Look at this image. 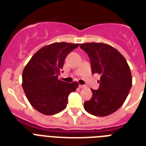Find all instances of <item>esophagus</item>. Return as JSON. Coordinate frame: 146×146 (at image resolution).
<instances>
[{
  "mask_svg": "<svg viewBox=\"0 0 146 146\" xmlns=\"http://www.w3.org/2000/svg\"><path fill=\"white\" fill-rule=\"evenodd\" d=\"M79 87H80V89H85V88H86V85H80L79 86Z\"/></svg>",
  "mask_w": 146,
  "mask_h": 146,
  "instance_id": "34e87169",
  "label": "esophagus"
}]
</instances>
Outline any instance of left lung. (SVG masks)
<instances>
[{
  "instance_id": "left-lung-1",
  "label": "left lung",
  "mask_w": 146,
  "mask_h": 146,
  "mask_svg": "<svg viewBox=\"0 0 146 146\" xmlns=\"http://www.w3.org/2000/svg\"><path fill=\"white\" fill-rule=\"evenodd\" d=\"M80 48L89 55L92 74L101 75L99 88L91 89L92 97L85 102V110L97 117L110 115L122 106L131 89L130 68L124 57L109 44L87 42Z\"/></svg>"
}]
</instances>
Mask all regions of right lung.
Listing matches in <instances>:
<instances>
[{
  "mask_svg": "<svg viewBox=\"0 0 146 146\" xmlns=\"http://www.w3.org/2000/svg\"><path fill=\"white\" fill-rule=\"evenodd\" d=\"M80 44L56 42L45 45L33 55L23 71L22 86L31 105L45 115L66 108L68 96L78 88L77 82L58 79L67 54Z\"/></svg>",
  "mask_w": 146,
  "mask_h": 146,
  "instance_id": "right-lung-1",
  "label": "right lung"
}]
</instances>
